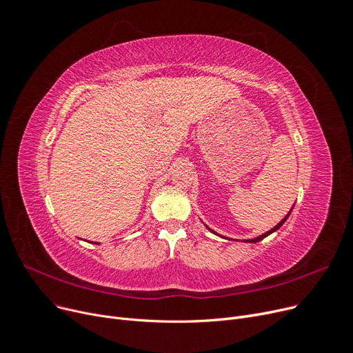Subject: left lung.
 <instances>
[{"label": "left lung", "mask_w": 353, "mask_h": 353, "mask_svg": "<svg viewBox=\"0 0 353 353\" xmlns=\"http://www.w3.org/2000/svg\"><path fill=\"white\" fill-rule=\"evenodd\" d=\"M290 213H291V210L288 212V214H287V216H285V218H284V219H283V221H281V222H280V223H279L277 226H274V228L271 229V231H268V232H265V234H263V235H259V236H256V238H254V239H250V242H258V241H261V239H264L265 236H268L270 234H272L274 231H277V229H280V226H281V225H283V223H284V222L287 221V218L290 216Z\"/></svg>", "instance_id": "obj_1"}]
</instances>
